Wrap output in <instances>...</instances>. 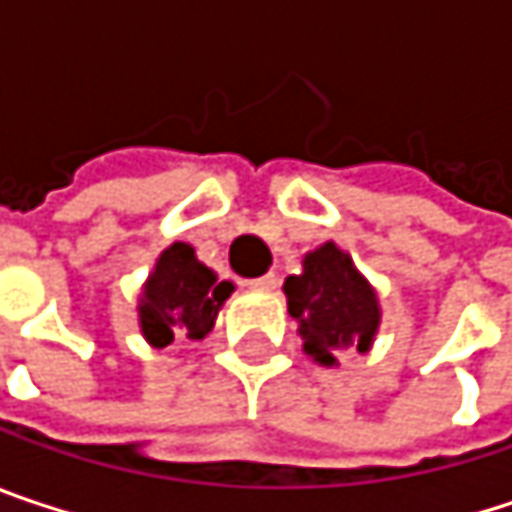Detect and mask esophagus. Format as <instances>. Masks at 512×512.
<instances>
[{
  "instance_id": "esophagus-1",
  "label": "esophagus",
  "mask_w": 512,
  "mask_h": 512,
  "mask_svg": "<svg viewBox=\"0 0 512 512\" xmlns=\"http://www.w3.org/2000/svg\"><path fill=\"white\" fill-rule=\"evenodd\" d=\"M250 288H256V291H274L276 285H279V276L271 271V274H265V276H256V279H250L247 282Z\"/></svg>"
}]
</instances>
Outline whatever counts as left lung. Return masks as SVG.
Listing matches in <instances>:
<instances>
[{
	"mask_svg": "<svg viewBox=\"0 0 512 512\" xmlns=\"http://www.w3.org/2000/svg\"><path fill=\"white\" fill-rule=\"evenodd\" d=\"M288 311L300 320L303 349L320 364H335L332 349L370 347L379 329V300L352 259L332 241L303 259V274L285 279Z\"/></svg>",
	"mask_w": 512,
	"mask_h": 512,
	"instance_id": "8db88e82",
	"label": "left lung"
}]
</instances>
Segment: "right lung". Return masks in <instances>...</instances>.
I'll list each match as a JSON object with an SVG mask.
<instances>
[{"label":"right lung","instance_id":"right-lung-1","mask_svg":"<svg viewBox=\"0 0 512 512\" xmlns=\"http://www.w3.org/2000/svg\"><path fill=\"white\" fill-rule=\"evenodd\" d=\"M230 294L233 282H218V276L195 259V250L177 241L160 256L145 285L139 306L142 335L154 347H168L174 338L201 341Z\"/></svg>","mask_w":512,"mask_h":512}]
</instances>
